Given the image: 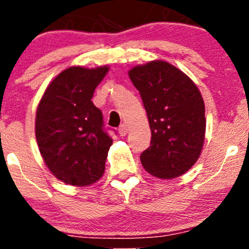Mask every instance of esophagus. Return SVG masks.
I'll return each instance as SVG.
<instances>
[{"label": "esophagus", "mask_w": 249, "mask_h": 249, "mask_svg": "<svg viewBox=\"0 0 249 249\" xmlns=\"http://www.w3.org/2000/svg\"><path fill=\"white\" fill-rule=\"evenodd\" d=\"M118 132H119V134H121V136H126L127 132H128L127 125L126 124H122L118 128Z\"/></svg>", "instance_id": "obj_1"}]
</instances>
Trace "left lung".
Masks as SVG:
<instances>
[{"label": "left lung", "instance_id": "1", "mask_svg": "<svg viewBox=\"0 0 249 249\" xmlns=\"http://www.w3.org/2000/svg\"><path fill=\"white\" fill-rule=\"evenodd\" d=\"M128 77L141 93L151 128L142 165L159 179L186 173L201 154L206 132L205 103L198 87L161 59L136 65Z\"/></svg>", "mask_w": 249, "mask_h": 249}]
</instances>
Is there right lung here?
I'll return each instance as SVG.
<instances>
[{
    "label": "right lung",
    "mask_w": 249,
    "mask_h": 249,
    "mask_svg": "<svg viewBox=\"0 0 249 249\" xmlns=\"http://www.w3.org/2000/svg\"><path fill=\"white\" fill-rule=\"evenodd\" d=\"M108 69L68 68L50 82L38 103V150L50 172L65 184L89 186L104 174L112 139L103 130L102 112L91 98Z\"/></svg>",
    "instance_id": "obj_1"
}]
</instances>
